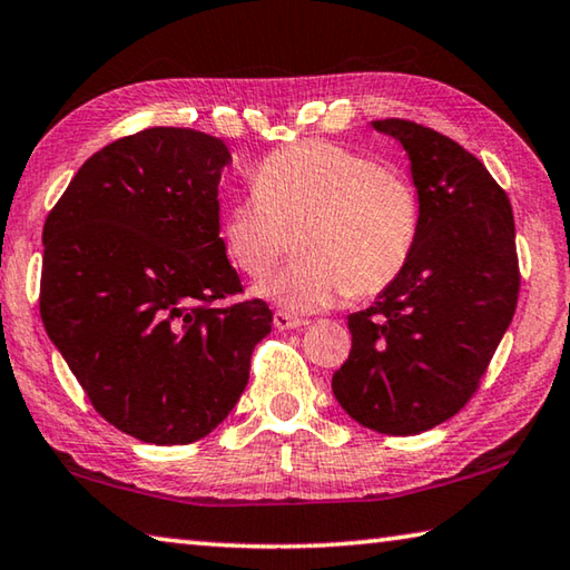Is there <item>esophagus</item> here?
Instances as JSON below:
<instances>
[{
  "mask_svg": "<svg viewBox=\"0 0 570 570\" xmlns=\"http://www.w3.org/2000/svg\"><path fill=\"white\" fill-rule=\"evenodd\" d=\"M308 322H304V320H298V316H292V314H286V312H276L274 314V326L278 332H288V330H298V326H306Z\"/></svg>",
  "mask_w": 570,
  "mask_h": 570,
  "instance_id": "1",
  "label": "esophagus"
}]
</instances>
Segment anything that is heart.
<instances>
[{
	"instance_id": "heart-1",
	"label": "heart",
	"mask_w": 570,
	"mask_h": 570,
	"mask_svg": "<svg viewBox=\"0 0 570 570\" xmlns=\"http://www.w3.org/2000/svg\"><path fill=\"white\" fill-rule=\"evenodd\" d=\"M422 208L414 183L352 148L306 140L268 156L256 188L224 218V248L240 274L264 278L296 230V262L256 292L314 314L352 292L380 294L410 264Z\"/></svg>"
}]
</instances>
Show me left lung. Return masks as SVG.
Here are the masks:
<instances>
[{
    "label": "left lung",
    "mask_w": 570,
    "mask_h": 570,
    "mask_svg": "<svg viewBox=\"0 0 570 570\" xmlns=\"http://www.w3.org/2000/svg\"><path fill=\"white\" fill-rule=\"evenodd\" d=\"M372 128L407 150L422 224L397 282L350 314L352 352L332 390L364 428L420 435L465 407L513 322V208L488 168L448 135L400 118Z\"/></svg>",
    "instance_id": "left-lung-1"
}]
</instances>
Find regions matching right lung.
<instances>
[{"label": "right lung", "mask_w": 570, "mask_h": 570, "mask_svg": "<svg viewBox=\"0 0 570 570\" xmlns=\"http://www.w3.org/2000/svg\"><path fill=\"white\" fill-rule=\"evenodd\" d=\"M226 142L148 128L95 153L42 230L40 314L92 407L150 445L206 438L246 390L272 332L244 292L218 224Z\"/></svg>", "instance_id": "obj_1"}]
</instances>
